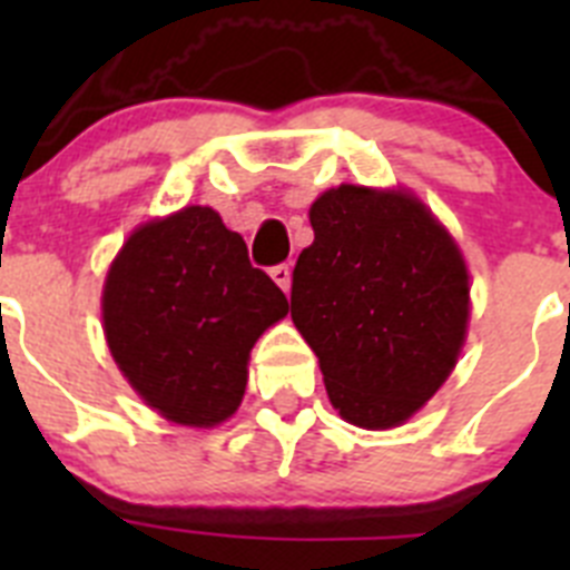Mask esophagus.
I'll use <instances>...</instances> for the list:
<instances>
[{
  "label": "esophagus",
  "instance_id": "1",
  "mask_svg": "<svg viewBox=\"0 0 570 570\" xmlns=\"http://www.w3.org/2000/svg\"><path fill=\"white\" fill-rule=\"evenodd\" d=\"M271 276H274L276 285H279L285 294H288V291H291V268H288V265H274V268H271Z\"/></svg>",
  "mask_w": 570,
  "mask_h": 570
}]
</instances>
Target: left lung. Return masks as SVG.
<instances>
[{
	"mask_svg": "<svg viewBox=\"0 0 570 570\" xmlns=\"http://www.w3.org/2000/svg\"><path fill=\"white\" fill-rule=\"evenodd\" d=\"M314 242L291 285V320L320 356L351 425L396 428L451 376L471 316L468 268L407 190L340 185L311 205Z\"/></svg>",
	"mask_w": 570,
	"mask_h": 570,
	"instance_id": "1",
	"label": "left lung"
}]
</instances>
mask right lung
Listing matches in <instances>:
<instances>
[{
    "label": "right lung",
    "instance_id": "add662e5",
    "mask_svg": "<svg viewBox=\"0 0 570 570\" xmlns=\"http://www.w3.org/2000/svg\"><path fill=\"white\" fill-rule=\"evenodd\" d=\"M288 314L245 239L214 208L139 225L110 262L102 322L110 356L145 405L190 428L234 416L250 347Z\"/></svg>",
    "mask_w": 570,
    "mask_h": 570
}]
</instances>
